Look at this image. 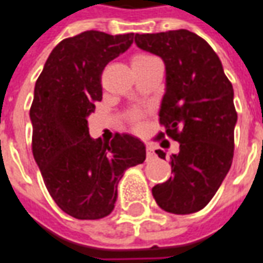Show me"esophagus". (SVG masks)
I'll use <instances>...</instances> for the list:
<instances>
[{
    "mask_svg": "<svg viewBox=\"0 0 263 263\" xmlns=\"http://www.w3.org/2000/svg\"><path fill=\"white\" fill-rule=\"evenodd\" d=\"M155 157V154H154V146L151 144L146 145V159H152V158Z\"/></svg>",
    "mask_w": 263,
    "mask_h": 263,
    "instance_id": "1",
    "label": "esophagus"
}]
</instances>
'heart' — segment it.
I'll return each instance as SVG.
<instances>
[{"label":"heart","instance_id":"obj_1","mask_svg":"<svg viewBox=\"0 0 263 263\" xmlns=\"http://www.w3.org/2000/svg\"><path fill=\"white\" fill-rule=\"evenodd\" d=\"M154 60H157V58H155L154 55L141 52V54L134 55V58H132V65H134V64H144V62L154 61ZM139 119H141V112H139V111H134V112L131 114L132 125H134V126L139 125Z\"/></svg>","mask_w":263,"mask_h":263}]
</instances>
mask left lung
<instances>
[{
  "mask_svg": "<svg viewBox=\"0 0 263 263\" xmlns=\"http://www.w3.org/2000/svg\"><path fill=\"white\" fill-rule=\"evenodd\" d=\"M135 44L161 57L166 69L159 109L163 132L155 139L179 142L170 161L174 175L155 185L152 195L166 212L194 214L208 205L232 165L234 88L211 45L188 29L135 34ZM155 152L165 159L163 151Z\"/></svg>",
  "mask_w": 263,
  "mask_h": 263,
  "instance_id": "left-lung-1",
  "label": "left lung"
}]
</instances>
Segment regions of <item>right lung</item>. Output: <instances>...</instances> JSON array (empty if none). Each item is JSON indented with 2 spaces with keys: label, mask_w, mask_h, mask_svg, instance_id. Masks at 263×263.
Returning a JSON list of instances; mask_svg holds the SVG:
<instances>
[{
  "label": "right lung",
  "mask_w": 263,
  "mask_h": 263,
  "mask_svg": "<svg viewBox=\"0 0 263 263\" xmlns=\"http://www.w3.org/2000/svg\"><path fill=\"white\" fill-rule=\"evenodd\" d=\"M132 42V32L85 31L65 38L35 82L29 109L34 159L55 203L77 219L111 214L119 179L146 157L144 142L129 134L102 142L88 131V117L102 100V71Z\"/></svg>",
  "instance_id": "right-lung-1"
}]
</instances>
